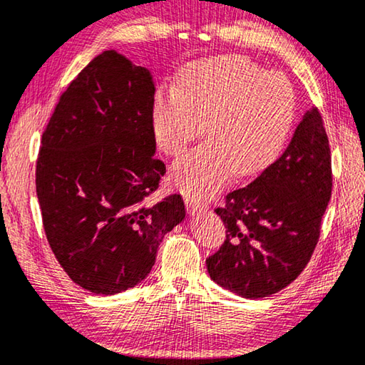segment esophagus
Segmentation results:
<instances>
[{"instance_id":"1","label":"esophagus","mask_w":365,"mask_h":365,"mask_svg":"<svg viewBox=\"0 0 365 365\" xmlns=\"http://www.w3.org/2000/svg\"><path fill=\"white\" fill-rule=\"evenodd\" d=\"M185 205H187V209L190 213H195V212H205L209 207H207L204 202L201 201H196V199L192 197H187L185 199Z\"/></svg>"}]
</instances>
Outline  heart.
Returning <instances> with one entry per match:
<instances>
[{
	"label": "heart",
	"instance_id": "b5f03b06",
	"mask_svg": "<svg viewBox=\"0 0 365 365\" xmlns=\"http://www.w3.org/2000/svg\"><path fill=\"white\" fill-rule=\"evenodd\" d=\"M296 115L294 88L240 56L191 64L178 88L161 87L152 107L156 144L178 156L204 133L209 142L178 160L170 180L185 196L215 195L232 174H259L282 152Z\"/></svg>",
	"mask_w": 365,
	"mask_h": 365
}]
</instances>
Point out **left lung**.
<instances>
[{
    "label": "left lung",
    "mask_w": 365,
    "mask_h": 365,
    "mask_svg": "<svg viewBox=\"0 0 365 365\" xmlns=\"http://www.w3.org/2000/svg\"><path fill=\"white\" fill-rule=\"evenodd\" d=\"M331 192L329 140L312 107L280 158L215 209L226 240L207 259L212 280L245 299L287 288L312 258Z\"/></svg>",
    "instance_id": "obj_1"
}]
</instances>
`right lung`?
Listing matches in <instances>:
<instances>
[{"mask_svg": "<svg viewBox=\"0 0 365 365\" xmlns=\"http://www.w3.org/2000/svg\"><path fill=\"white\" fill-rule=\"evenodd\" d=\"M155 82L115 50H104L63 93L42 134L36 164L48 245L71 280L117 294L152 270L185 204L147 197L166 173L155 158Z\"/></svg>", "mask_w": 365, "mask_h": 365, "instance_id": "add662e5", "label": "right lung"}]
</instances>
